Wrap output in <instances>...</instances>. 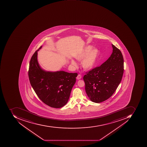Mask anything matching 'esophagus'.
Wrapping results in <instances>:
<instances>
[{
  "label": "esophagus",
  "mask_w": 147,
  "mask_h": 147,
  "mask_svg": "<svg viewBox=\"0 0 147 147\" xmlns=\"http://www.w3.org/2000/svg\"><path fill=\"white\" fill-rule=\"evenodd\" d=\"M81 78V75L80 74H79V75H78V76H77V78H76V79H77V80H80V79Z\"/></svg>",
  "instance_id": "esophagus-1"
}]
</instances>
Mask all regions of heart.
<instances>
[{
  "mask_svg": "<svg viewBox=\"0 0 147 147\" xmlns=\"http://www.w3.org/2000/svg\"><path fill=\"white\" fill-rule=\"evenodd\" d=\"M98 55V50L96 49H92L91 46L86 47L83 51L79 53L76 57V59L79 61H81L82 66L84 69L86 70L91 69L94 66ZM71 64L76 66V63L72 60Z\"/></svg>",
  "mask_w": 147,
  "mask_h": 147,
  "instance_id": "1",
  "label": "heart"
}]
</instances>
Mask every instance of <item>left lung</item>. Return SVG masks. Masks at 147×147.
Here are the masks:
<instances>
[{"mask_svg": "<svg viewBox=\"0 0 147 147\" xmlns=\"http://www.w3.org/2000/svg\"><path fill=\"white\" fill-rule=\"evenodd\" d=\"M112 45L111 57L100 66L86 72L85 90L90 100L95 103L106 101L114 93L122 80L124 59L121 51Z\"/></svg>", "mask_w": 147, "mask_h": 147, "instance_id": "obj_1", "label": "left lung"}]
</instances>
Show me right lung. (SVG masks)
<instances>
[{
	"instance_id": "1",
	"label": "right lung",
	"mask_w": 147,
	"mask_h": 147,
	"mask_svg": "<svg viewBox=\"0 0 147 147\" xmlns=\"http://www.w3.org/2000/svg\"><path fill=\"white\" fill-rule=\"evenodd\" d=\"M41 48L40 46L31 58L28 71L30 83L42 102L51 107L60 108L68 102L78 74L49 72L41 69L37 60L38 51Z\"/></svg>"
}]
</instances>
